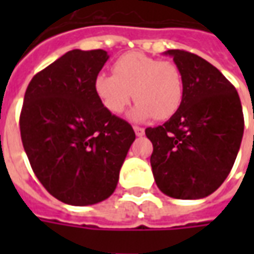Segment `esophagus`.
<instances>
[{"mask_svg": "<svg viewBox=\"0 0 254 254\" xmlns=\"http://www.w3.org/2000/svg\"><path fill=\"white\" fill-rule=\"evenodd\" d=\"M133 129H134V133H136V136H138V137H141V136H144V129L143 127H133Z\"/></svg>", "mask_w": 254, "mask_h": 254, "instance_id": "1", "label": "esophagus"}]
</instances>
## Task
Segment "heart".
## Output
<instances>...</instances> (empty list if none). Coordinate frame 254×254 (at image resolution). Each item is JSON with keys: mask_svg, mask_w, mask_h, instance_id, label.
Here are the masks:
<instances>
[{"mask_svg": "<svg viewBox=\"0 0 254 254\" xmlns=\"http://www.w3.org/2000/svg\"><path fill=\"white\" fill-rule=\"evenodd\" d=\"M113 70L114 74L99 73L94 83L98 98L111 113L122 114L132 92L137 103L130 117L136 121L151 117L166 120L181 107L184 78L176 64L132 52L118 58Z\"/></svg>", "mask_w": 254, "mask_h": 254, "instance_id": "b5f03b06", "label": "heart"}]
</instances>
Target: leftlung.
Returning <instances> with one entry per match:
<instances>
[{
	"instance_id": "obj_1",
	"label": "left lung",
	"mask_w": 254,
	"mask_h": 254,
	"mask_svg": "<svg viewBox=\"0 0 254 254\" xmlns=\"http://www.w3.org/2000/svg\"><path fill=\"white\" fill-rule=\"evenodd\" d=\"M181 70L184 100L169 121L147 127L151 167L166 196L197 200L216 190L233 169L244 136V114L234 85L196 54L167 50Z\"/></svg>"
}]
</instances>
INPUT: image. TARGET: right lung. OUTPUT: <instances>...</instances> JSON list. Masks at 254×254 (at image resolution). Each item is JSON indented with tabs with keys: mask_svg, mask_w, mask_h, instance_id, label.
<instances>
[{
	"mask_svg": "<svg viewBox=\"0 0 254 254\" xmlns=\"http://www.w3.org/2000/svg\"><path fill=\"white\" fill-rule=\"evenodd\" d=\"M107 60L105 50L67 52L36 73L25 91L20 114L25 154L46 190L69 205L109 198L136 138L95 92Z\"/></svg>",
	"mask_w": 254,
	"mask_h": 254,
	"instance_id": "right-lung-1",
	"label": "right lung"
}]
</instances>
